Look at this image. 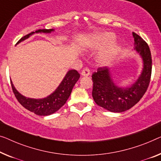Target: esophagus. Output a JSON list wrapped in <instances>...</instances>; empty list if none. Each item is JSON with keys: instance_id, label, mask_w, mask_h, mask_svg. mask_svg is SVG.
Instances as JSON below:
<instances>
[{"instance_id": "34e87169", "label": "esophagus", "mask_w": 161, "mask_h": 161, "mask_svg": "<svg viewBox=\"0 0 161 161\" xmlns=\"http://www.w3.org/2000/svg\"><path fill=\"white\" fill-rule=\"evenodd\" d=\"M90 74V69L86 67V68H84L81 71V75L82 76H89Z\"/></svg>"}]
</instances>
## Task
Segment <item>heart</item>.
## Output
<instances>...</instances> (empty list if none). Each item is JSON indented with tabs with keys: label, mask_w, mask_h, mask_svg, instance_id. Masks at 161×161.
Here are the masks:
<instances>
[{
	"label": "heart",
	"mask_w": 161,
	"mask_h": 161,
	"mask_svg": "<svg viewBox=\"0 0 161 161\" xmlns=\"http://www.w3.org/2000/svg\"><path fill=\"white\" fill-rule=\"evenodd\" d=\"M115 39V35L113 33H104V34L100 35L99 37H97V40L95 45V46H101L108 43L112 42ZM118 45H113L111 47H109L102 54L101 61L103 62H106L108 60L111 59L116 54L118 51Z\"/></svg>",
	"instance_id": "heart-1"
}]
</instances>
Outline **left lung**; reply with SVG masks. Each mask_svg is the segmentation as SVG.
<instances>
[{
	"instance_id": "1",
	"label": "left lung",
	"mask_w": 161,
	"mask_h": 161,
	"mask_svg": "<svg viewBox=\"0 0 161 161\" xmlns=\"http://www.w3.org/2000/svg\"><path fill=\"white\" fill-rule=\"evenodd\" d=\"M135 49L144 62L142 73L130 87H116L111 79L108 68L100 67L92 75V97L99 106L111 112L121 113L129 110L140 101L147 91L152 74V57L147 43L133 32Z\"/></svg>"
}]
</instances>
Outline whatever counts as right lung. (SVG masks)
I'll use <instances>...</instances> for the list:
<instances>
[{
	"instance_id": "add662e5",
	"label": "right lung",
	"mask_w": 161,
	"mask_h": 161,
	"mask_svg": "<svg viewBox=\"0 0 161 161\" xmlns=\"http://www.w3.org/2000/svg\"><path fill=\"white\" fill-rule=\"evenodd\" d=\"M53 30V29H43L36 31L35 32H50ZM34 32H32L30 34L24 36L19 40L17 43H19L24 40L27 39L30 35L34 34ZM80 74L76 70H70L66 74L65 77L60 84L56 91L48 97L43 98V99H32L27 98L25 96L21 95L11 83L12 90L16 100L24 108L31 112L34 113L38 116H48L53 113L56 112L63 105L66 103L71 95V91L76 81L80 79Z\"/></svg>"
}]
</instances>
